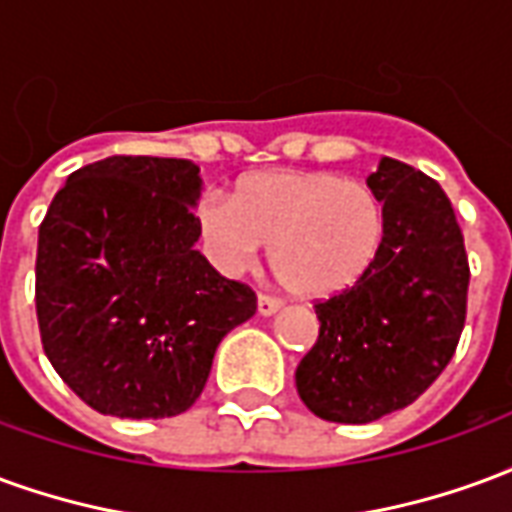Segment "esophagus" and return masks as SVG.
Returning a JSON list of instances; mask_svg holds the SVG:
<instances>
[{
  "mask_svg": "<svg viewBox=\"0 0 512 512\" xmlns=\"http://www.w3.org/2000/svg\"><path fill=\"white\" fill-rule=\"evenodd\" d=\"M282 310V301L274 299V296H257V312L260 315H274V312Z\"/></svg>",
  "mask_w": 512,
  "mask_h": 512,
  "instance_id": "obj_1",
  "label": "esophagus"
}]
</instances>
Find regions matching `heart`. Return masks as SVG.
<instances>
[{"mask_svg": "<svg viewBox=\"0 0 512 512\" xmlns=\"http://www.w3.org/2000/svg\"><path fill=\"white\" fill-rule=\"evenodd\" d=\"M197 224L216 266L238 274L268 244V266L299 299L354 288L384 244V208L365 183L334 172L274 169L238 180L233 200L208 194Z\"/></svg>", "mask_w": 512, "mask_h": 512, "instance_id": "b5f03b06", "label": "heart"}]
</instances>
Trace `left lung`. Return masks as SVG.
Listing matches in <instances>:
<instances>
[{"instance_id": "8db88e82", "label": "left lung", "mask_w": 512, "mask_h": 512, "mask_svg": "<svg viewBox=\"0 0 512 512\" xmlns=\"http://www.w3.org/2000/svg\"><path fill=\"white\" fill-rule=\"evenodd\" d=\"M367 186L384 205V244L354 288L315 304L321 332L296 367L304 406L343 425L414 403L447 367L466 321L469 260L439 183L384 156Z\"/></svg>"}]
</instances>
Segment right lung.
<instances>
[{"mask_svg":"<svg viewBox=\"0 0 512 512\" xmlns=\"http://www.w3.org/2000/svg\"><path fill=\"white\" fill-rule=\"evenodd\" d=\"M200 194L189 158L109 156L68 175L40 224L43 351L101 414H183L224 334L255 315V293L194 246Z\"/></svg>","mask_w":512,"mask_h":512,"instance_id":"right-lung-1","label":"right lung"}]
</instances>
